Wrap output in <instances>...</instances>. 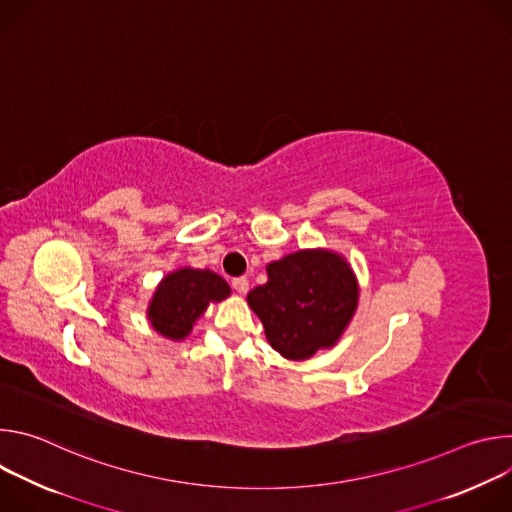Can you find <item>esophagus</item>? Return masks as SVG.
I'll return each instance as SVG.
<instances>
[{"label": "esophagus", "instance_id": "34e87169", "mask_svg": "<svg viewBox=\"0 0 512 512\" xmlns=\"http://www.w3.org/2000/svg\"><path fill=\"white\" fill-rule=\"evenodd\" d=\"M231 285L235 287V291H239V294H247V291H249V279L247 277H235L231 281Z\"/></svg>", "mask_w": 512, "mask_h": 512}]
</instances>
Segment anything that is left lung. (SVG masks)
Returning a JSON list of instances; mask_svg holds the SVG:
<instances>
[{
    "label": "left lung",
    "instance_id": "1",
    "mask_svg": "<svg viewBox=\"0 0 512 512\" xmlns=\"http://www.w3.org/2000/svg\"><path fill=\"white\" fill-rule=\"evenodd\" d=\"M267 277L247 302L273 350L306 360L338 342L358 304V283L342 255L304 249L269 263Z\"/></svg>",
    "mask_w": 512,
    "mask_h": 512
}]
</instances>
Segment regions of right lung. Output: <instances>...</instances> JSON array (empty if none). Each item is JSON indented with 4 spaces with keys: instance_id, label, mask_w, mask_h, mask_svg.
I'll use <instances>...</instances> for the list:
<instances>
[{
    "instance_id": "1",
    "label": "right lung",
    "mask_w": 512,
    "mask_h": 512,
    "mask_svg": "<svg viewBox=\"0 0 512 512\" xmlns=\"http://www.w3.org/2000/svg\"><path fill=\"white\" fill-rule=\"evenodd\" d=\"M229 296L231 287L221 275L208 269L180 267L156 287L148 320L158 334L170 340H184L210 302H223Z\"/></svg>"
}]
</instances>
